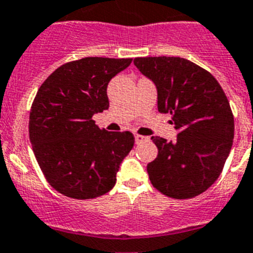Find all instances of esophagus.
<instances>
[{"label": "esophagus", "instance_id": "obj_1", "mask_svg": "<svg viewBox=\"0 0 253 253\" xmlns=\"http://www.w3.org/2000/svg\"><path fill=\"white\" fill-rule=\"evenodd\" d=\"M134 138H135V142H137V143H141V142L147 141V139H149L147 137H145V135H141V134H135Z\"/></svg>", "mask_w": 253, "mask_h": 253}]
</instances>
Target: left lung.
Wrapping results in <instances>:
<instances>
[{
	"mask_svg": "<svg viewBox=\"0 0 253 253\" xmlns=\"http://www.w3.org/2000/svg\"><path fill=\"white\" fill-rule=\"evenodd\" d=\"M155 84L158 110L172 115L174 142L152 137L158 156L147 164L152 186L167 197L194 198L218 178L234 138V118L222 87L208 71L178 56L135 58Z\"/></svg>",
	"mask_w": 253,
	"mask_h": 253,
	"instance_id": "8db88e82",
	"label": "left lung"
}]
</instances>
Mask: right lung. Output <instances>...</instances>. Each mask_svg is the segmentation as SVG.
I'll return each mask as SVG.
<instances>
[{
    "label": "right lung",
    "mask_w": 253,
    "mask_h": 253,
    "mask_svg": "<svg viewBox=\"0 0 253 253\" xmlns=\"http://www.w3.org/2000/svg\"><path fill=\"white\" fill-rule=\"evenodd\" d=\"M130 58L89 56L56 68L43 81L29 114V139L47 182L74 199L108 193L134 145L130 131L99 129L93 116L108 110L107 85Z\"/></svg>",
    "instance_id": "1"
}]
</instances>
